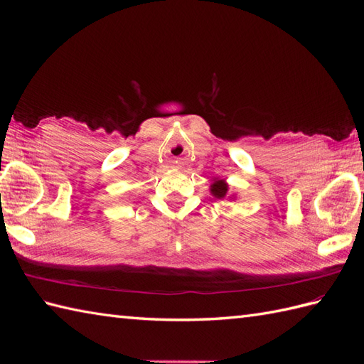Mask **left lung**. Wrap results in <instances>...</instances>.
<instances>
[{
  "label": "left lung",
  "mask_w": 364,
  "mask_h": 364,
  "mask_svg": "<svg viewBox=\"0 0 364 364\" xmlns=\"http://www.w3.org/2000/svg\"><path fill=\"white\" fill-rule=\"evenodd\" d=\"M211 193L215 197H218V199H222V197H225L228 193V185L223 181H215L211 186Z\"/></svg>",
  "instance_id": "left-lung-1"
}]
</instances>
